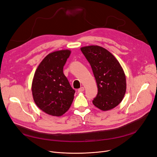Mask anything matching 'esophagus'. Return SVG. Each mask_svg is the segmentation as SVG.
<instances>
[{"mask_svg": "<svg viewBox=\"0 0 157 157\" xmlns=\"http://www.w3.org/2000/svg\"><path fill=\"white\" fill-rule=\"evenodd\" d=\"M84 90H85L84 87H81L80 88H79V89H78V92H83Z\"/></svg>", "mask_w": 157, "mask_h": 157, "instance_id": "obj_1", "label": "esophagus"}]
</instances>
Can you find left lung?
Returning a JSON list of instances; mask_svg holds the SVG:
<instances>
[{
  "label": "left lung",
  "instance_id": "left-lung-1",
  "mask_svg": "<svg viewBox=\"0 0 157 157\" xmlns=\"http://www.w3.org/2000/svg\"><path fill=\"white\" fill-rule=\"evenodd\" d=\"M90 63L95 78L98 92L92 101L102 111L117 106L126 92V78L118 61L109 52L98 46L81 48Z\"/></svg>",
  "mask_w": 157,
  "mask_h": 157
}]
</instances>
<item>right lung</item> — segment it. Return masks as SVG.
<instances>
[{
	"mask_svg": "<svg viewBox=\"0 0 157 157\" xmlns=\"http://www.w3.org/2000/svg\"><path fill=\"white\" fill-rule=\"evenodd\" d=\"M71 54L60 50L48 54L35 72L32 85L33 98L43 111L52 116H62L71 107L75 90L63 72Z\"/></svg>",
	"mask_w": 157,
	"mask_h": 157,
	"instance_id": "add662e5",
	"label": "right lung"
}]
</instances>
